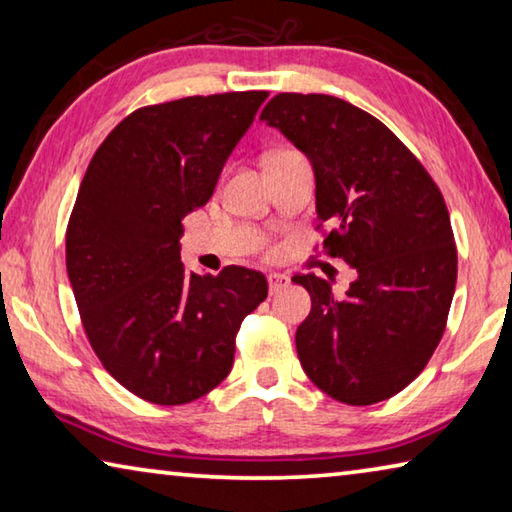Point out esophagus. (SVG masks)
<instances>
[{"mask_svg":"<svg viewBox=\"0 0 512 512\" xmlns=\"http://www.w3.org/2000/svg\"><path fill=\"white\" fill-rule=\"evenodd\" d=\"M289 282H291L289 275H284V273H271V275H268V291H271V293L282 291L284 287H289Z\"/></svg>","mask_w":512,"mask_h":512,"instance_id":"esophagus-1","label":"esophagus"}]
</instances>
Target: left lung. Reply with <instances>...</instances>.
Segmentation results:
<instances>
[{"label":"left lung","instance_id":"obj_1","mask_svg":"<svg viewBox=\"0 0 512 512\" xmlns=\"http://www.w3.org/2000/svg\"><path fill=\"white\" fill-rule=\"evenodd\" d=\"M259 121L307 155L323 248L357 268L343 296L314 273L296 275L311 311L298 359L320 391L352 406L411 384L443 339L458 255L445 198L420 160L379 119L329 94L282 92Z\"/></svg>","mask_w":512,"mask_h":512}]
</instances>
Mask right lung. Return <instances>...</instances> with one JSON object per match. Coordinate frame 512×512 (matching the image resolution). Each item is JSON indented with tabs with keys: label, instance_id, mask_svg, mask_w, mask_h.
<instances>
[{
	"label": "right lung",
	"instance_id": "right-lung-1",
	"mask_svg": "<svg viewBox=\"0 0 512 512\" xmlns=\"http://www.w3.org/2000/svg\"><path fill=\"white\" fill-rule=\"evenodd\" d=\"M266 97L225 92L135 110L83 176L67 223V275L103 368L146 402L178 406L219 386L241 320L268 296L253 268L187 273L178 244L183 219L210 201Z\"/></svg>",
	"mask_w": 512,
	"mask_h": 512
}]
</instances>
